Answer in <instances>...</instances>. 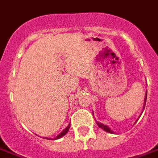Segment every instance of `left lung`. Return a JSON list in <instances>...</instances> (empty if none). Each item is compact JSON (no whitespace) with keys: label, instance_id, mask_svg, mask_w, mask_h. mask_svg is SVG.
Here are the masks:
<instances>
[{"label":"left lung","instance_id":"1","mask_svg":"<svg viewBox=\"0 0 158 158\" xmlns=\"http://www.w3.org/2000/svg\"><path fill=\"white\" fill-rule=\"evenodd\" d=\"M146 101H147V92H146V94H145V98H144V104H143V111H142V113H141V114H143V110H144V108H145V104H146ZM140 115H142V114H140ZM139 117H140V116H139ZM96 123H97V125H98V127H100V128H102L103 130H104L105 132H109V133H113V134H114V131H113V130H112L110 127H108L107 125L103 124V123H99V122H96Z\"/></svg>","mask_w":158,"mask_h":158}]
</instances>
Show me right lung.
Returning a JSON list of instances; mask_svg holds the SVG:
<instances>
[{"instance_id": "obj_1", "label": "right lung", "mask_w": 158, "mask_h": 158, "mask_svg": "<svg viewBox=\"0 0 158 158\" xmlns=\"http://www.w3.org/2000/svg\"><path fill=\"white\" fill-rule=\"evenodd\" d=\"M69 127H70V123H69V124L68 126H67V127H66L65 128H64V129L63 130V131H62V132H60V134H59V135L56 136V137H55V138H53V139H54V140H56V139H59V138H62L63 136L65 135L66 133L68 132L69 129ZM46 139H51V138H46Z\"/></svg>"}]
</instances>
